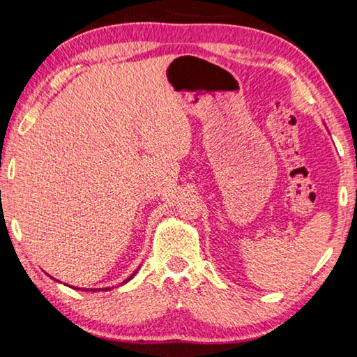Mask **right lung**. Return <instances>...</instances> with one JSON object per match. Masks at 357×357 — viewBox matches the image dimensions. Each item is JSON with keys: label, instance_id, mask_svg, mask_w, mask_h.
Here are the masks:
<instances>
[{"label": "right lung", "instance_id": "right-lung-1", "mask_svg": "<svg viewBox=\"0 0 357 357\" xmlns=\"http://www.w3.org/2000/svg\"><path fill=\"white\" fill-rule=\"evenodd\" d=\"M138 273V269L135 271V273L134 274H132L130 277H128V279H126L123 283H121V285H124V283H128L129 280H132V279H134V275ZM52 277V275H50ZM52 279H53V277H52ZM53 280H56V279H53ZM56 282H59V280H56ZM68 287H70V285H68ZM70 288H74V289H82V291H93V293H96V291H108V289H110V287H108V288H77V287H70Z\"/></svg>", "mask_w": 357, "mask_h": 357}]
</instances>
